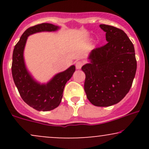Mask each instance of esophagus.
<instances>
[{
    "mask_svg": "<svg viewBox=\"0 0 149 149\" xmlns=\"http://www.w3.org/2000/svg\"><path fill=\"white\" fill-rule=\"evenodd\" d=\"M84 63H83V61H77L76 63V67L77 69H81V67L83 66V65Z\"/></svg>",
    "mask_w": 149,
    "mask_h": 149,
    "instance_id": "esophagus-1",
    "label": "esophagus"
}]
</instances>
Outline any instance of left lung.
Instances as JSON below:
<instances>
[{"mask_svg": "<svg viewBox=\"0 0 149 149\" xmlns=\"http://www.w3.org/2000/svg\"><path fill=\"white\" fill-rule=\"evenodd\" d=\"M100 26L108 42L92 49L90 63L81 69L88 100L97 107H109L120 102L130 90L136 60L134 45L123 31L109 25Z\"/></svg>", "mask_w": 149, "mask_h": 149, "instance_id": "left-lung-1", "label": "left lung"}]
</instances>
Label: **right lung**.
<instances>
[{"instance_id": "obj_1", "label": "right lung", "mask_w": 149, "mask_h": 149, "mask_svg": "<svg viewBox=\"0 0 149 149\" xmlns=\"http://www.w3.org/2000/svg\"><path fill=\"white\" fill-rule=\"evenodd\" d=\"M58 29L57 26L48 23L29 27L22 34L13 50L12 74L15 84L25 103L40 111H51L59 105L65 85L73 76L76 66L73 65L66 71L56 75L47 84L40 85L33 79L26 69L24 49L27 38L31 34L40 31H54Z\"/></svg>"}]
</instances>
